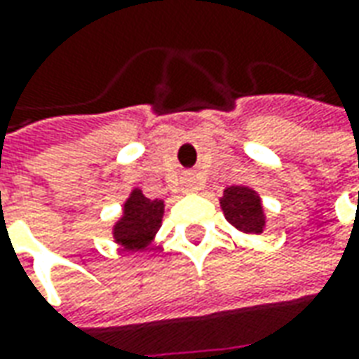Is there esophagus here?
I'll use <instances>...</instances> for the list:
<instances>
[{
  "instance_id": "34e87169",
  "label": "esophagus",
  "mask_w": 359,
  "mask_h": 359,
  "mask_svg": "<svg viewBox=\"0 0 359 359\" xmlns=\"http://www.w3.org/2000/svg\"><path fill=\"white\" fill-rule=\"evenodd\" d=\"M190 182H192V180H190V179H188V184H190Z\"/></svg>"
}]
</instances>
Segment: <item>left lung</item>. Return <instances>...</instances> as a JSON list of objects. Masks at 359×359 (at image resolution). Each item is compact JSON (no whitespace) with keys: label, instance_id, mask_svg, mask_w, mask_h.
<instances>
[{"label":"left lung","instance_id":"obj_1","mask_svg":"<svg viewBox=\"0 0 359 359\" xmlns=\"http://www.w3.org/2000/svg\"><path fill=\"white\" fill-rule=\"evenodd\" d=\"M225 219L243 233H262L264 229V212L260 198L255 190L247 187L225 188L219 200Z\"/></svg>","mask_w":359,"mask_h":359}]
</instances>
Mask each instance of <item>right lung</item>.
Returning <instances> with one entry per match:
<instances>
[{
    "instance_id": "right-lung-1",
    "label": "right lung",
    "mask_w": 359,
    "mask_h": 359,
    "mask_svg": "<svg viewBox=\"0 0 359 359\" xmlns=\"http://www.w3.org/2000/svg\"><path fill=\"white\" fill-rule=\"evenodd\" d=\"M163 210V200H149L136 188L124 204V215L114 225L116 243L126 250L145 249L161 227Z\"/></svg>"
}]
</instances>
